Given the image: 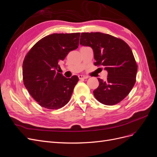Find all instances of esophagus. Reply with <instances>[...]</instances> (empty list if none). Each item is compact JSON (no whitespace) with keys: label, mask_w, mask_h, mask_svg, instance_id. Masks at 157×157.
<instances>
[{"label":"esophagus","mask_w":157,"mask_h":157,"mask_svg":"<svg viewBox=\"0 0 157 157\" xmlns=\"http://www.w3.org/2000/svg\"><path fill=\"white\" fill-rule=\"evenodd\" d=\"M88 77H86V76H84V75H78V78L79 79H86Z\"/></svg>","instance_id":"esophagus-1"}]
</instances>
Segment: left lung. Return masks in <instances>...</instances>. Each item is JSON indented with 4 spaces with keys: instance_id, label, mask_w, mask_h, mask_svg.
<instances>
[{
    "instance_id": "obj_1",
    "label": "left lung",
    "mask_w": 157,
    "mask_h": 157,
    "mask_svg": "<svg viewBox=\"0 0 157 157\" xmlns=\"http://www.w3.org/2000/svg\"><path fill=\"white\" fill-rule=\"evenodd\" d=\"M80 44L91 47L95 65L104 66L108 73L106 81L98 78L95 98L106 105L121 101L136 83L137 65L130 46L122 39L99 32L81 33Z\"/></svg>"
}]
</instances>
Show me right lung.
Masks as SVG:
<instances>
[{"mask_svg":"<svg viewBox=\"0 0 157 157\" xmlns=\"http://www.w3.org/2000/svg\"><path fill=\"white\" fill-rule=\"evenodd\" d=\"M80 33H54L38 41L23 62V80L25 88L42 107H63L70 100L78 81L77 76L67 78L56 71L58 62L78 48Z\"/></svg>","mask_w":157,"mask_h":157,"instance_id":"right-lung-1","label":"right lung"}]
</instances>
